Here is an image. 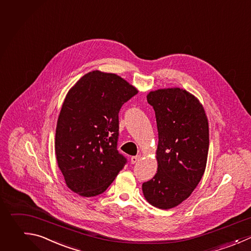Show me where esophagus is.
Here are the masks:
<instances>
[{"mask_svg":"<svg viewBox=\"0 0 251 251\" xmlns=\"http://www.w3.org/2000/svg\"><path fill=\"white\" fill-rule=\"evenodd\" d=\"M140 156L138 155V156H132L131 157V159H130V162H131V164H135V163H137L139 160H140Z\"/></svg>","mask_w":251,"mask_h":251,"instance_id":"esophagus-1","label":"esophagus"}]
</instances>
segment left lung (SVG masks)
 Segmentation results:
<instances>
[{"label": "left lung", "instance_id": "left-lung-1", "mask_svg": "<svg viewBox=\"0 0 251 251\" xmlns=\"http://www.w3.org/2000/svg\"><path fill=\"white\" fill-rule=\"evenodd\" d=\"M158 128L157 173L142 184L145 199L159 209H171L192 193L205 172L209 126L199 100L180 88L150 91Z\"/></svg>", "mask_w": 251, "mask_h": 251}]
</instances>
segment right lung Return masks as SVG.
Masks as SVG:
<instances>
[{
    "instance_id": "right-lung-1",
    "label": "right lung",
    "mask_w": 251,
    "mask_h": 251,
    "mask_svg": "<svg viewBox=\"0 0 251 251\" xmlns=\"http://www.w3.org/2000/svg\"><path fill=\"white\" fill-rule=\"evenodd\" d=\"M137 89L115 74L93 71L68 92L56 128L55 152L68 187L83 196L103 193L123 170L119 112Z\"/></svg>"
}]
</instances>
